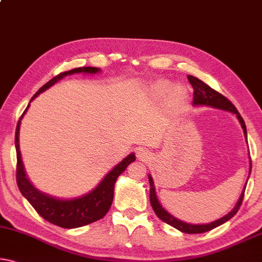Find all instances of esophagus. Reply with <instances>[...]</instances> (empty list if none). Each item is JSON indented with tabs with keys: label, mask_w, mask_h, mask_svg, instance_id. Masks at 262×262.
Returning <instances> with one entry per match:
<instances>
[{
	"label": "esophagus",
	"mask_w": 262,
	"mask_h": 262,
	"mask_svg": "<svg viewBox=\"0 0 262 262\" xmlns=\"http://www.w3.org/2000/svg\"><path fill=\"white\" fill-rule=\"evenodd\" d=\"M137 157H138V158H140V159H146L148 157V154H147L146 150H143V148H142V150H138Z\"/></svg>",
	"instance_id": "1"
}]
</instances>
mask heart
Returning a JSON list of instances; mask_svg holds the SVG:
<instances>
[{
	"instance_id": "obj_1",
	"label": "heart",
	"mask_w": 262,
	"mask_h": 262,
	"mask_svg": "<svg viewBox=\"0 0 262 262\" xmlns=\"http://www.w3.org/2000/svg\"><path fill=\"white\" fill-rule=\"evenodd\" d=\"M170 89L171 83L165 79L157 80L154 85H152V91H154L155 95L157 96L166 95ZM185 96H186V90H185V88L183 85H179V84L173 86L171 91L170 92V97L173 102H180V100H183L185 98Z\"/></svg>"
}]
</instances>
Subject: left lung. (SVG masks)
Segmentation results:
<instances>
[{"label":"left lung","instance_id":"1","mask_svg":"<svg viewBox=\"0 0 262 262\" xmlns=\"http://www.w3.org/2000/svg\"><path fill=\"white\" fill-rule=\"evenodd\" d=\"M187 78H188V82L192 84L193 90H194V92H193V105L213 106L216 108H221V110L231 111V112H233V114H235L236 116H238V119L241 124V126H243L244 134H245V136H246V139H247V131H246V125H245L244 119L240 116L238 110H236V107L233 105L231 100H228L226 97H225V96L221 95L220 92L215 91L214 89H212L210 85H207L206 83H204L203 80H200L199 78L194 77V76L188 75ZM251 170H252V162L249 163V173H251ZM148 182H150V203H151V206H152V208H154V211L157 214V216H158L160 220H163L164 223L171 225L172 227L179 229V231H182L184 233H188V234H196V233H204V232L211 231V229L220 226V225H223L224 223H226V221L233 218V216L235 215V213L239 211L241 204H243L245 188H246V186L244 187V191H243V193H241L238 203H236V206L233 208V210L229 212L228 214L223 216V218L219 220L213 221V223H211V224L192 225V224L184 223V221H180L178 219H176L174 216H172L171 214H168V213L165 211L162 206H160L158 200H157L155 186H154V180H152L151 176L148 177ZM246 185H247V182H246Z\"/></svg>","mask_w":262,"mask_h":262}]
</instances>
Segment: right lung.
Instances as JSON below:
<instances>
[{"label": "right lung", "instance_id": "right-lung-1", "mask_svg": "<svg viewBox=\"0 0 262 262\" xmlns=\"http://www.w3.org/2000/svg\"><path fill=\"white\" fill-rule=\"evenodd\" d=\"M98 71V68L83 67L76 68V69H72L69 71L61 72V74L55 76L54 78L50 79L47 84H44L41 89L33 96L31 100H34L41 92L46 91L48 88L54 85L56 82H58L59 79H62L68 75L76 74V72L96 74V72ZM28 107H29V105H28L26 110H24L23 115L26 114ZM23 115L18 120L15 132V146L16 156H17V164H16V182H17V186L19 188V191H21L22 195L26 196L27 200L31 204V206L35 208L36 212H37L43 219H46L47 221H49V223L54 225H57L59 227L77 228L102 219L107 213L108 208H110L112 204V200H114V187L116 180H117L118 177L125 171V168L128 165L132 162H135V155H128L125 159L122 160V163H119L117 166L112 168V170L107 173L105 178L100 182L98 186L96 187L94 191L88 193V194L80 196V198L70 200H61L52 198V196L44 194V193H41L36 190L26 177L18 144L19 123H21Z\"/></svg>", "mask_w": 262, "mask_h": 262}]
</instances>
